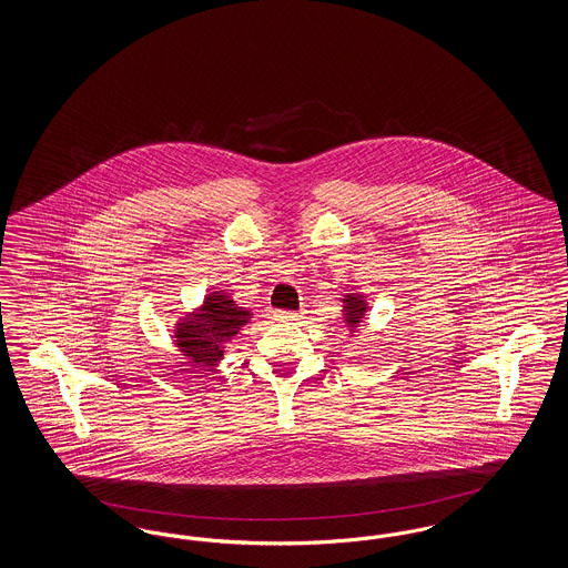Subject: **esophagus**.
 Instances as JSON below:
<instances>
[{"mask_svg":"<svg viewBox=\"0 0 568 568\" xmlns=\"http://www.w3.org/2000/svg\"><path fill=\"white\" fill-rule=\"evenodd\" d=\"M274 317H276L278 322H297V320H300V313H296V311H276Z\"/></svg>","mask_w":568,"mask_h":568,"instance_id":"esophagus-1","label":"esophagus"}]
</instances>
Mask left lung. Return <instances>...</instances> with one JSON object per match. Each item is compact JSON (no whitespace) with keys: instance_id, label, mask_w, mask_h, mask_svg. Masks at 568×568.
<instances>
[{"instance_id":"8db88e82","label":"left lung","mask_w":568,"mask_h":568,"mask_svg":"<svg viewBox=\"0 0 568 568\" xmlns=\"http://www.w3.org/2000/svg\"><path fill=\"white\" fill-rule=\"evenodd\" d=\"M341 302H343V322L349 327V336H355L359 325L364 324L366 313L371 311L368 297L366 294L347 290V294L341 297Z\"/></svg>"}]
</instances>
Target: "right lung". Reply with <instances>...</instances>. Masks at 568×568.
I'll return each instance as SVG.
<instances>
[{
	"label": "right lung",
	"instance_id": "add662e5",
	"mask_svg": "<svg viewBox=\"0 0 568 568\" xmlns=\"http://www.w3.org/2000/svg\"><path fill=\"white\" fill-rule=\"evenodd\" d=\"M251 317V308L239 306L225 290H211L200 306L174 324V347L195 368H213Z\"/></svg>",
	"mask_w": 568,
	"mask_h": 568
}]
</instances>
